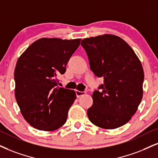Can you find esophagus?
I'll return each instance as SVG.
<instances>
[{
  "mask_svg": "<svg viewBox=\"0 0 158 158\" xmlns=\"http://www.w3.org/2000/svg\"><path fill=\"white\" fill-rule=\"evenodd\" d=\"M75 93H76V96H77V97H80L83 96V94H85V91H77V90L75 91Z\"/></svg>",
  "mask_w": 158,
  "mask_h": 158,
  "instance_id": "34e87169",
  "label": "esophagus"
}]
</instances>
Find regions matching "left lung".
I'll use <instances>...</instances> for the list:
<instances>
[{
  "label": "left lung",
  "mask_w": 158,
  "mask_h": 158,
  "mask_svg": "<svg viewBox=\"0 0 158 158\" xmlns=\"http://www.w3.org/2000/svg\"><path fill=\"white\" fill-rule=\"evenodd\" d=\"M91 71L104 79L92 94L93 105L87 110L91 123L104 129H115L127 123L143 97V67L134 50L117 36L104 34L84 39Z\"/></svg>",
  "instance_id": "1"
}]
</instances>
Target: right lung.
I'll return each instance as SVG.
<instances>
[{
    "label": "right lung",
    "instance_id": "add662e5",
    "mask_svg": "<svg viewBox=\"0 0 158 158\" xmlns=\"http://www.w3.org/2000/svg\"><path fill=\"white\" fill-rule=\"evenodd\" d=\"M81 39L42 38L17 60L15 69V97L21 114L33 127L52 131L65 124L75 91L58 86L57 76L66 72Z\"/></svg>",
    "mask_w": 158,
    "mask_h": 158
}]
</instances>
